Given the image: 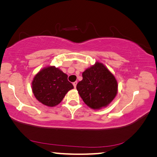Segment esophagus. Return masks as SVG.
<instances>
[{"label": "esophagus", "mask_w": 157, "mask_h": 157, "mask_svg": "<svg viewBox=\"0 0 157 157\" xmlns=\"http://www.w3.org/2000/svg\"><path fill=\"white\" fill-rule=\"evenodd\" d=\"M77 84H78V82H73V86H74V87H75V88H76Z\"/></svg>", "instance_id": "1"}]
</instances>
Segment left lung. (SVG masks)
Returning a JSON list of instances; mask_svg holds the SVG:
<instances>
[{"label": "left lung", "mask_w": 157, "mask_h": 157, "mask_svg": "<svg viewBox=\"0 0 157 157\" xmlns=\"http://www.w3.org/2000/svg\"><path fill=\"white\" fill-rule=\"evenodd\" d=\"M77 90L84 102L93 109L107 107L118 94V82L111 71L100 62L82 73Z\"/></svg>", "instance_id": "obj_1"}]
</instances>
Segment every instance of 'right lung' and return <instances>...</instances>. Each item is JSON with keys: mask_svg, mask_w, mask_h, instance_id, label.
<instances>
[{"mask_svg": "<svg viewBox=\"0 0 157 157\" xmlns=\"http://www.w3.org/2000/svg\"><path fill=\"white\" fill-rule=\"evenodd\" d=\"M74 88L68 75L55 66L42 68L34 77L32 90L36 100L52 107L62 102L68 91Z\"/></svg>", "mask_w": 157, "mask_h": 157, "instance_id": "add662e5", "label": "right lung"}]
</instances>
